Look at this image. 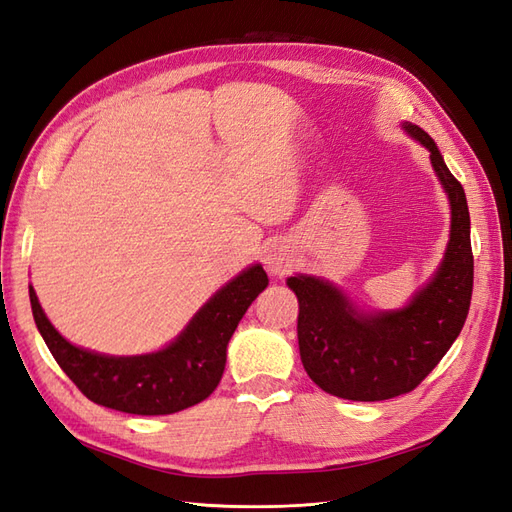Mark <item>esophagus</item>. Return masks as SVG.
<instances>
[{
	"label": "esophagus",
	"mask_w": 512,
	"mask_h": 512,
	"mask_svg": "<svg viewBox=\"0 0 512 512\" xmlns=\"http://www.w3.org/2000/svg\"><path fill=\"white\" fill-rule=\"evenodd\" d=\"M265 265L273 275H288L294 267V256L288 250L286 245L275 243L271 247H267V256H265Z\"/></svg>",
	"instance_id": "obj_1"
}]
</instances>
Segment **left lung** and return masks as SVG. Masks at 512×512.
<instances>
[{
    "label": "left lung",
    "mask_w": 512,
    "mask_h": 512,
    "mask_svg": "<svg viewBox=\"0 0 512 512\" xmlns=\"http://www.w3.org/2000/svg\"><path fill=\"white\" fill-rule=\"evenodd\" d=\"M406 132L429 149L433 170L451 200V241L436 277L399 312L356 314L346 297L316 277H290L299 299L301 361L322 391L352 401H382L414 391L453 346L468 318L474 284L466 192L431 136Z\"/></svg>",
    "instance_id": "obj_1"
}]
</instances>
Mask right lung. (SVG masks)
<instances>
[{"label": "right lung", "instance_id": "obj_1", "mask_svg": "<svg viewBox=\"0 0 512 512\" xmlns=\"http://www.w3.org/2000/svg\"><path fill=\"white\" fill-rule=\"evenodd\" d=\"M269 286L260 265L243 271L200 309L168 348L145 356H104L72 346L44 316L34 288L36 327L57 365L87 399L128 414H173L207 399L220 384L226 346L239 320Z\"/></svg>", "mask_w": 512, "mask_h": 512}]
</instances>
